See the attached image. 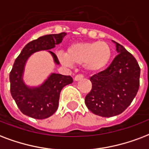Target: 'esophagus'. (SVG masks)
Segmentation results:
<instances>
[{
  "instance_id": "1",
  "label": "esophagus",
  "mask_w": 149,
  "mask_h": 149,
  "mask_svg": "<svg viewBox=\"0 0 149 149\" xmlns=\"http://www.w3.org/2000/svg\"><path fill=\"white\" fill-rule=\"evenodd\" d=\"M83 78H84V76L83 75H77V76H76L74 78V80L75 81H79V80H81V79H83Z\"/></svg>"
}]
</instances>
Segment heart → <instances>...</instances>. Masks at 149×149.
<instances>
[{
	"instance_id": "1",
	"label": "heart",
	"mask_w": 149,
	"mask_h": 149,
	"mask_svg": "<svg viewBox=\"0 0 149 149\" xmlns=\"http://www.w3.org/2000/svg\"><path fill=\"white\" fill-rule=\"evenodd\" d=\"M58 58L64 65L83 64L85 70L97 72L109 63L112 48L105 41L74 42L68 47L66 54L58 52Z\"/></svg>"
}]
</instances>
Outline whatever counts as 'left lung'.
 Wrapping results in <instances>:
<instances>
[{"instance_id": "8db88e82", "label": "left lung", "mask_w": 149, "mask_h": 149, "mask_svg": "<svg viewBox=\"0 0 149 149\" xmlns=\"http://www.w3.org/2000/svg\"><path fill=\"white\" fill-rule=\"evenodd\" d=\"M112 41L118 55L105 71L91 77L92 89L85 97L88 109L102 117L121 114L132 102L140 84L137 60L121 44Z\"/></svg>"}]
</instances>
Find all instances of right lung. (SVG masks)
Segmentation results:
<instances>
[{
	"instance_id": "1",
	"label": "right lung",
	"mask_w": 149,
	"mask_h": 149,
	"mask_svg": "<svg viewBox=\"0 0 149 149\" xmlns=\"http://www.w3.org/2000/svg\"><path fill=\"white\" fill-rule=\"evenodd\" d=\"M65 35V32L48 34L32 40L23 47L15 61L9 75L10 89L13 99L24 115L37 120L50 117L58 109L62 89L72 83L70 76L55 72H52L38 86L27 85L23 79L27 61L36 52L47 51L53 58L54 64H60L55 54L50 50L62 43Z\"/></svg>"
}]
</instances>
